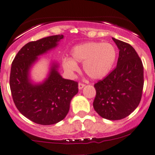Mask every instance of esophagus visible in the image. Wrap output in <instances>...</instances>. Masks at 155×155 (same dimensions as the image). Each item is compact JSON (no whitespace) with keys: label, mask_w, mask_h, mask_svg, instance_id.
I'll use <instances>...</instances> for the list:
<instances>
[{"label":"esophagus","mask_w":155,"mask_h":155,"mask_svg":"<svg viewBox=\"0 0 155 155\" xmlns=\"http://www.w3.org/2000/svg\"><path fill=\"white\" fill-rule=\"evenodd\" d=\"M84 86H85L84 84H82V83H79V84H78V89H82Z\"/></svg>","instance_id":"34e87169"}]
</instances>
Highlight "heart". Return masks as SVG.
<instances>
[{"label":"heart","instance_id":"b5f03b06","mask_svg":"<svg viewBox=\"0 0 155 155\" xmlns=\"http://www.w3.org/2000/svg\"><path fill=\"white\" fill-rule=\"evenodd\" d=\"M71 55L72 59H63V67L68 73L77 72V63H84L85 73L92 79L100 80L110 72L117 59V50L110 43L91 41L74 46Z\"/></svg>","mask_w":155,"mask_h":155}]
</instances>
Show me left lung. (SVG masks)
<instances>
[{
  "label": "left lung",
  "instance_id": "8db88e82",
  "mask_svg": "<svg viewBox=\"0 0 155 155\" xmlns=\"http://www.w3.org/2000/svg\"><path fill=\"white\" fill-rule=\"evenodd\" d=\"M119 49L117 66L94 84V110L100 116L117 120L129 116L137 107L143 88V66L130 44L112 38Z\"/></svg>",
  "mask_w": 155,
  "mask_h": 155
}]
</instances>
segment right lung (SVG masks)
<instances>
[{"mask_svg": "<svg viewBox=\"0 0 155 155\" xmlns=\"http://www.w3.org/2000/svg\"><path fill=\"white\" fill-rule=\"evenodd\" d=\"M63 38V35H58L28 43L12 64L9 85L13 101L18 111L35 124L52 125L64 120L71 99L78 92V82L63 78L57 63L51 64L42 83L34 84L29 77L38 57L55 48Z\"/></svg>", "mask_w": 155, "mask_h": 155, "instance_id": "1", "label": "right lung"}]
</instances>
